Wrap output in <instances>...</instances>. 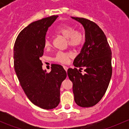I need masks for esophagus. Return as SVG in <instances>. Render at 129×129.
Returning a JSON list of instances; mask_svg holds the SVG:
<instances>
[{
	"instance_id": "esophagus-1",
	"label": "esophagus",
	"mask_w": 129,
	"mask_h": 129,
	"mask_svg": "<svg viewBox=\"0 0 129 129\" xmlns=\"http://www.w3.org/2000/svg\"><path fill=\"white\" fill-rule=\"evenodd\" d=\"M63 69H65V71H67V69H68V67H67V66H63Z\"/></svg>"
}]
</instances>
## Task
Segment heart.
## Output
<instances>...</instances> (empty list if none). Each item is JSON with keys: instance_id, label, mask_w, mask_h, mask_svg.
Returning <instances> with one entry per match:
<instances>
[{"instance_id": "1", "label": "heart", "mask_w": 129, "mask_h": 129, "mask_svg": "<svg viewBox=\"0 0 129 129\" xmlns=\"http://www.w3.org/2000/svg\"><path fill=\"white\" fill-rule=\"evenodd\" d=\"M56 33L61 35L67 39L69 45L72 47H78L81 45L84 41V36L80 31H74V28L70 26L63 25L58 27L56 30ZM50 46V42L49 39H45L44 47L49 48ZM72 54L69 52H59L56 54L55 60L60 63H67Z\"/></svg>"}]
</instances>
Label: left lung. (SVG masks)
I'll return each mask as SVG.
<instances>
[{"label":"left lung","mask_w":129,"mask_h":129,"mask_svg":"<svg viewBox=\"0 0 129 129\" xmlns=\"http://www.w3.org/2000/svg\"><path fill=\"white\" fill-rule=\"evenodd\" d=\"M71 18L82 25L85 38L73 64L75 67L82 65L85 69L82 74L80 69L69 68L67 75L73 83L75 103L90 107L101 101L109 86L112 72L111 50L106 36L95 23L84 18Z\"/></svg>","instance_id":"obj_1"}]
</instances>
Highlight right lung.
I'll return each instance as SVG.
<instances>
[{"label": "right lung", "mask_w": 129, "mask_h": 129, "mask_svg": "<svg viewBox=\"0 0 129 129\" xmlns=\"http://www.w3.org/2000/svg\"><path fill=\"white\" fill-rule=\"evenodd\" d=\"M57 17L52 15L30 24L18 35L14 47V69L22 88L32 103L46 110L58 105L61 84L67 77L58 64L47 73L40 60L48 28Z\"/></svg>", "instance_id": "1"}]
</instances>
